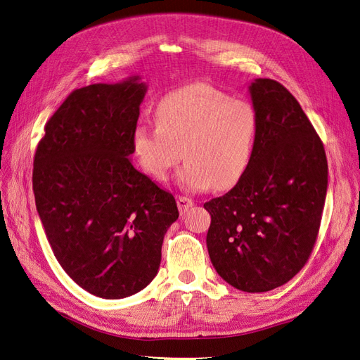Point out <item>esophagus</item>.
Here are the masks:
<instances>
[{
    "label": "esophagus",
    "instance_id": "34e87169",
    "mask_svg": "<svg viewBox=\"0 0 360 360\" xmlns=\"http://www.w3.org/2000/svg\"><path fill=\"white\" fill-rule=\"evenodd\" d=\"M177 205H179L180 213L184 214L193 205V201L191 198H188V197H179L177 198Z\"/></svg>",
    "mask_w": 360,
    "mask_h": 360
}]
</instances>
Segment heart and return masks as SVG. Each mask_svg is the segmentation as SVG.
<instances>
[{"label":"heart","mask_w":360,"mask_h":360,"mask_svg":"<svg viewBox=\"0 0 360 360\" xmlns=\"http://www.w3.org/2000/svg\"><path fill=\"white\" fill-rule=\"evenodd\" d=\"M156 124L139 126L132 136L138 163L156 180H167L183 156L181 188L225 191L242 180L252 160L258 124L254 106L209 84H191L163 96Z\"/></svg>","instance_id":"heart-1"}]
</instances>
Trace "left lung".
I'll return each mask as SVG.
<instances>
[{
    "label": "left lung",
    "instance_id": "8db88e82",
    "mask_svg": "<svg viewBox=\"0 0 360 360\" xmlns=\"http://www.w3.org/2000/svg\"><path fill=\"white\" fill-rule=\"evenodd\" d=\"M257 112L250 165L224 197L204 204L212 224L207 249L225 282L246 292L284 285L307 263L328 192L321 139L284 85L249 84Z\"/></svg>",
    "mask_w": 360,
    "mask_h": 360
}]
</instances>
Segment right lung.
<instances>
[{
	"instance_id": "right-lung-1",
	"label": "right lung",
	"mask_w": 360,
	"mask_h": 360,
	"mask_svg": "<svg viewBox=\"0 0 360 360\" xmlns=\"http://www.w3.org/2000/svg\"><path fill=\"white\" fill-rule=\"evenodd\" d=\"M147 84L138 75L75 90L45 127L32 191L64 271L102 299H124L158 275L179 210L171 193L132 165Z\"/></svg>"
}]
</instances>
